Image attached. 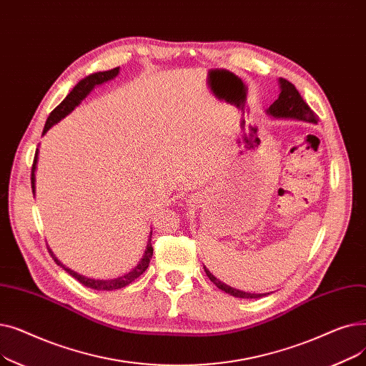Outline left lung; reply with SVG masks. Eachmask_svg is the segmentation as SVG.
Here are the masks:
<instances>
[{"instance_id":"1","label":"left lung","mask_w":366,"mask_h":366,"mask_svg":"<svg viewBox=\"0 0 366 366\" xmlns=\"http://www.w3.org/2000/svg\"><path fill=\"white\" fill-rule=\"evenodd\" d=\"M280 84V93L279 98L268 107L267 114L272 115V117L276 119H294V120H302V122H309V123H317L316 114L310 109V107L304 102L301 98L300 92L295 89L292 83H290L285 79H279ZM204 267V265H203ZM204 272L210 282H214L221 291L233 295L236 298H259L264 297L265 294H251V292H243L239 290H234V287L225 285L219 279H217L212 273H210L207 268L204 267Z\"/></svg>"}]
</instances>
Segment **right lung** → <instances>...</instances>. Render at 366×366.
Masks as SVG:
<instances>
[{
    "label": "right lung",
    "instance_id": "1",
    "mask_svg": "<svg viewBox=\"0 0 366 366\" xmlns=\"http://www.w3.org/2000/svg\"><path fill=\"white\" fill-rule=\"evenodd\" d=\"M119 71L120 68H114V69H109V71H104V72H94V74H90L89 76H86V79L80 80L79 83H76V86L68 93L66 98L57 105L49 115V119L46 122V126H44V130H43V134L47 133V130L56 124L59 123L64 117H66V115L74 111L75 107H79L81 104V101L86 98V96L94 89V86H99L102 83H107L109 80H112L114 76L119 75ZM36 162H38V148L35 151V157H34V164H32V170H31V185H32V193L35 194V169H36ZM151 236H152V232H149V239H148V243H147V249H145V254L142 255L141 261L138 262V265L132 268V270L129 273H126L124 276H120V277H115V279H108V280H99V279H89L86 276H81L79 273H75L72 270H69L68 267H65L59 259H57L54 257V254L51 252V249H49V252L51 255V258L54 259V262L57 265H61L64 270L66 273H69L74 279L79 280L81 285L87 286V287H92V290L94 291H114V290H122V287L130 285L134 279H138L147 268L149 265V259L152 258V244H151Z\"/></svg>",
    "mask_w": 366,
    "mask_h": 366
}]
</instances>
